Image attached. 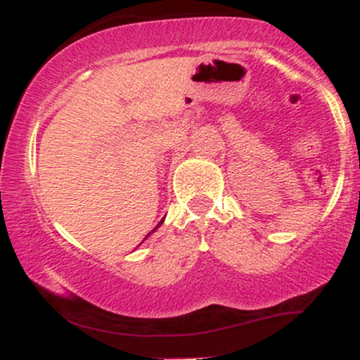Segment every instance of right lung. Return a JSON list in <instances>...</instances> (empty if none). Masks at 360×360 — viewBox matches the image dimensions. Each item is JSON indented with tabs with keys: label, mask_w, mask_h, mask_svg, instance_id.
Listing matches in <instances>:
<instances>
[{
	"label": "right lung",
	"mask_w": 360,
	"mask_h": 360,
	"mask_svg": "<svg viewBox=\"0 0 360 360\" xmlns=\"http://www.w3.org/2000/svg\"><path fill=\"white\" fill-rule=\"evenodd\" d=\"M160 223H162V221H160ZM160 223H159V225H160ZM159 225H157V226H155V229H154V230H152V232H150V233H154V232H155V230H157V229H159ZM150 233H147V237H148V235H150ZM147 237H146V238H147Z\"/></svg>",
	"instance_id": "add662e5"
}]
</instances>
